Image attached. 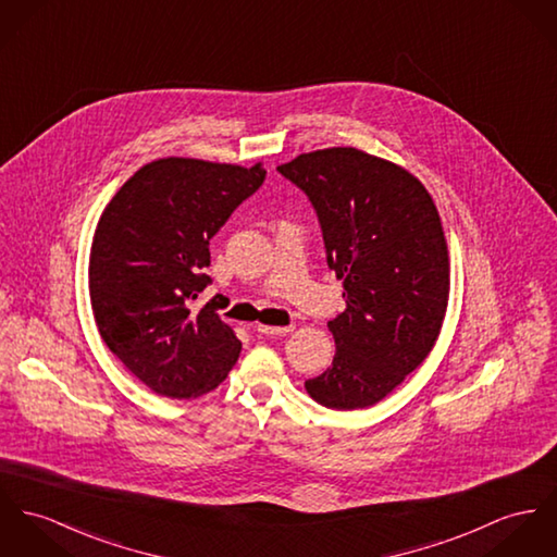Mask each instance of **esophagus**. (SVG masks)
Returning <instances> with one entry per match:
<instances>
[{"label": "esophagus", "mask_w": 557, "mask_h": 557, "mask_svg": "<svg viewBox=\"0 0 557 557\" xmlns=\"http://www.w3.org/2000/svg\"><path fill=\"white\" fill-rule=\"evenodd\" d=\"M258 333L260 335H286L293 331V326H267V324H258Z\"/></svg>", "instance_id": "obj_1"}]
</instances>
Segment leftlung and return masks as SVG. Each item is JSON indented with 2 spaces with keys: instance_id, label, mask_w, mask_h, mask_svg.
<instances>
[{
  "instance_id": "8db88e82",
  "label": "left lung",
  "mask_w": 557,
  "mask_h": 557,
  "mask_svg": "<svg viewBox=\"0 0 557 557\" xmlns=\"http://www.w3.org/2000/svg\"><path fill=\"white\" fill-rule=\"evenodd\" d=\"M311 201L345 309L329 322L333 364L305 387L331 409L380 403L438 337L449 258L429 190L403 168L356 148H326L280 165Z\"/></svg>"
}]
</instances>
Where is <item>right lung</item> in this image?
I'll list each match as a JSON object with an SVG mask.
<instances>
[{
	"label": "right lung",
	"instance_id": "obj_1",
	"mask_svg": "<svg viewBox=\"0 0 557 557\" xmlns=\"http://www.w3.org/2000/svg\"><path fill=\"white\" fill-rule=\"evenodd\" d=\"M267 172L159 159L133 173L97 222L88 290L106 345L152 392L197 398L222 384L242 343L199 305L212 284L210 239Z\"/></svg>",
	"mask_w": 557,
	"mask_h": 557
}]
</instances>
